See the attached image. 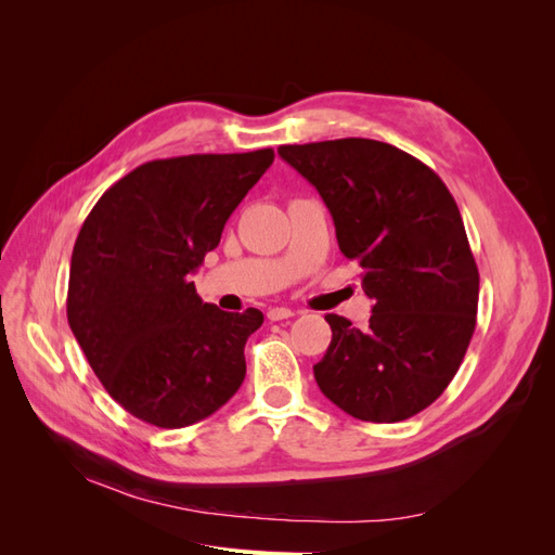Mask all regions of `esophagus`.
<instances>
[{
    "mask_svg": "<svg viewBox=\"0 0 555 555\" xmlns=\"http://www.w3.org/2000/svg\"><path fill=\"white\" fill-rule=\"evenodd\" d=\"M296 312L292 308H271V310H268V319H271V322H282V319H289Z\"/></svg>",
    "mask_w": 555,
    "mask_h": 555,
    "instance_id": "34e87169",
    "label": "esophagus"
}]
</instances>
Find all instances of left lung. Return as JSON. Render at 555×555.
Returning a JSON list of instances; mask_svg holds the SVG:
<instances>
[{
  "instance_id": "obj_1",
  "label": "left lung",
  "mask_w": 555,
  "mask_h": 555,
  "mask_svg": "<svg viewBox=\"0 0 555 555\" xmlns=\"http://www.w3.org/2000/svg\"><path fill=\"white\" fill-rule=\"evenodd\" d=\"M278 155L324 198L375 304L363 331L326 314L319 389L361 422L426 410L459 373L477 324L479 271L456 201L424 162L382 141L280 145Z\"/></svg>"
}]
</instances>
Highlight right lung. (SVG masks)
Returning <instances> with one entry per match:
<instances>
[{
	"instance_id": "add662e5",
	"label": "right lung",
	"mask_w": 555,
	"mask_h": 555,
	"mask_svg": "<svg viewBox=\"0 0 555 555\" xmlns=\"http://www.w3.org/2000/svg\"><path fill=\"white\" fill-rule=\"evenodd\" d=\"M273 159L263 147L145 162L80 227L66 317L108 396L145 424L192 426L241 389L263 314L204 304L192 273Z\"/></svg>"
}]
</instances>
